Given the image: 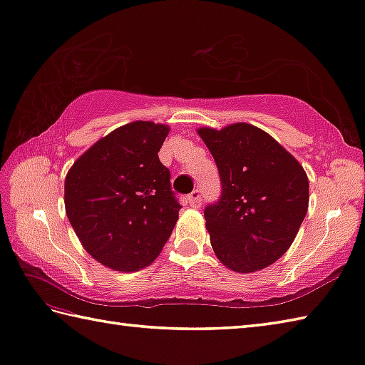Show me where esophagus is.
Listing matches in <instances>:
<instances>
[{
    "instance_id": "1",
    "label": "esophagus",
    "mask_w": 365,
    "mask_h": 365,
    "mask_svg": "<svg viewBox=\"0 0 365 365\" xmlns=\"http://www.w3.org/2000/svg\"><path fill=\"white\" fill-rule=\"evenodd\" d=\"M202 202H203V197H202V190L200 189H195L187 195V203L190 206H200L202 205Z\"/></svg>"
}]
</instances>
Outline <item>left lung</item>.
Here are the masks:
<instances>
[{
	"mask_svg": "<svg viewBox=\"0 0 365 365\" xmlns=\"http://www.w3.org/2000/svg\"><path fill=\"white\" fill-rule=\"evenodd\" d=\"M220 176V197L205 207L215 255L236 272L272 264L294 241L309 207V180L285 148L237 123L200 129Z\"/></svg>",
	"mask_w": 365,
	"mask_h": 365,
	"instance_id": "obj_1",
	"label": "left lung"
}]
</instances>
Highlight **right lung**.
<instances>
[{
  "label": "right lung",
  "mask_w": 365,
  "mask_h": 365,
  "mask_svg": "<svg viewBox=\"0 0 365 365\" xmlns=\"http://www.w3.org/2000/svg\"><path fill=\"white\" fill-rule=\"evenodd\" d=\"M167 125L135 121L108 133L66 176L68 219L89 255L111 269L151 264L172 235L181 205L159 160Z\"/></svg>",
  "instance_id": "right-lung-1"
}]
</instances>
